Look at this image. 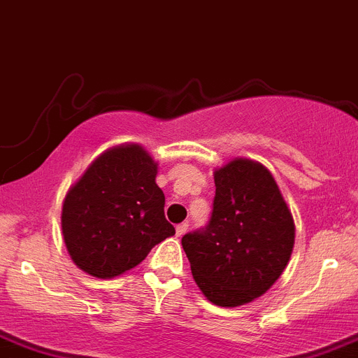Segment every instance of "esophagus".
I'll use <instances>...</instances> for the list:
<instances>
[{
	"instance_id": "34e87169",
	"label": "esophagus",
	"mask_w": 358,
	"mask_h": 358,
	"mask_svg": "<svg viewBox=\"0 0 358 358\" xmlns=\"http://www.w3.org/2000/svg\"><path fill=\"white\" fill-rule=\"evenodd\" d=\"M187 229H189V224L187 222H182V224L176 226V236H183L187 233Z\"/></svg>"
}]
</instances>
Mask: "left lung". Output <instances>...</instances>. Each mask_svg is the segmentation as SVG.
<instances>
[{"label": "left lung", "instance_id": "left-lung-1", "mask_svg": "<svg viewBox=\"0 0 358 358\" xmlns=\"http://www.w3.org/2000/svg\"><path fill=\"white\" fill-rule=\"evenodd\" d=\"M215 198L203 231L182 238L196 285L212 303L238 307L265 295L295 243L292 210L272 173L250 159L213 171Z\"/></svg>", "mask_w": 358, "mask_h": 358}]
</instances>
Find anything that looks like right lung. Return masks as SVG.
<instances>
[{
	"instance_id": "right-lung-1",
	"label": "right lung",
	"mask_w": 358,
	"mask_h": 358,
	"mask_svg": "<svg viewBox=\"0 0 358 358\" xmlns=\"http://www.w3.org/2000/svg\"><path fill=\"white\" fill-rule=\"evenodd\" d=\"M159 164L141 145L100 153L63 199L62 231L83 272L113 279L138 266L153 245L175 235L155 183Z\"/></svg>"
}]
</instances>
